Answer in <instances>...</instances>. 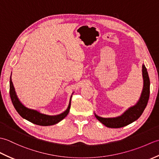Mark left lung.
I'll return each mask as SVG.
<instances>
[{"label":"left lung","mask_w":159,"mask_h":159,"mask_svg":"<svg viewBox=\"0 0 159 159\" xmlns=\"http://www.w3.org/2000/svg\"><path fill=\"white\" fill-rule=\"evenodd\" d=\"M142 76L143 80L142 92L139 100L134 106L128 108L121 116L115 117H102L94 113L98 120L107 127L113 128L124 127L137 120L146 109L150 97V82L147 69L144 64L142 65Z\"/></svg>","instance_id":"1"}]
</instances>
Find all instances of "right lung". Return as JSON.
Wrapping results in <instances>:
<instances>
[{
    "label": "right lung",
    "mask_w": 159,
    "mask_h": 159,
    "mask_svg": "<svg viewBox=\"0 0 159 159\" xmlns=\"http://www.w3.org/2000/svg\"><path fill=\"white\" fill-rule=\"evenodd\" d=\"M9 94L11 102L13 103V105L20 116L23 117L24 119L31 121L33 124L39 125V126H52V125L59 123V121H61L67 116L70 109L71 98H72L73 93L70 97V102L67 109L65 111H63V113L59 115H56V116H49V115L43 114L40 113L38 111L29 109V108H27L24 105V104L20 102L18 96L16 95L15 88L14 87H13L11 80V77H10L9 82Z\"/></svg>",
    "instance_id": "obj_1"
}]
</instances>
